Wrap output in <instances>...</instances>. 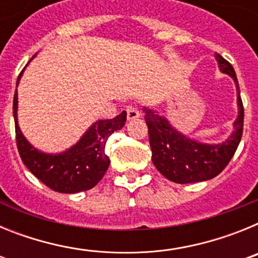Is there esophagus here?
Returning <instances> with one entry per match:
<instances>
[{
    "mask_svg": "<svg viewBox=\"0 0 258 258\" xmlns=\"http://www.w3.org/2000/svg\"><path fill=\"white\" fill-rule=\"evenodd\" d=\"M126 116H127V120H134V118L140 117L141 116L140 109L137 108L136 106H127L126 107Z\"/></svg>",
    "mask_w": 258,
    "mask_h": 258,
    "instance_id": "1",
    "label": "esophagus"
}]
</instances>
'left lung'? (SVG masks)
Wrapping results in <instances>:
<instances>
[{
    "label": "left lung",
    "instance_id": "8db88e82",
    "mask_svg": "<svg viewBox=\"0 0 258 258\" xmlns=\"http://www.w3.org/2000/svg\"><path fill=\"white\" fill-rule=\"evenodd\" d=\"M218 67L234 79L238 90L239 115L234 122L235 131L221 145H204L177 132L165 117L145 108V120L149 127L152 163L157 170L175 183H194L214 178L220 174L235 154L243 134L244 107L240 98L235 71L225 58L216 54Z\"/></svg>",
    "mask_w": 258,
    "mask_h": 258
}]
</instances>
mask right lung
<instances>
[{"instance_id": "obj_1", "label": "right lung", "mask_w": 258, "mask_h": 258, "mask_svg": "<svg viewBox=\"0 0 258 258\" xmlns=\"http://www.w3.org/2000/svg\"><path fill=\"white\" fill-rule=\"evenodd\" d=\"M23 71L18 77L19 83ZM14 120L17 146L22 161L38 179L51 190L63 194H75L90 190L103 178L109 165L106 142L108 137L120 131L126 121V112L122 111L113 118L94 122L83 138L63 154L50 155L37 151L23 137L18 126V93L14 94Z\"/></svg>"}]
</instances>
